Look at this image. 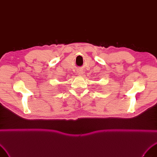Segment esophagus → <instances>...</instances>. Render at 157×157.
<instances>
[{"instance_id": "34e87169", "label": "esophagus", "mask_w": 157, "mask_h": 157, "mask_svg": "<svg viewBox=\"0 0 157 157\" xmlns=\"http://www.w3.org/2000/svg\"><path fill=\"white\" fill-rule=\"evenodd\" d=\"M77 73L79 75H82V74H83V70H78Z\"/></svg>"}]
</instances>
